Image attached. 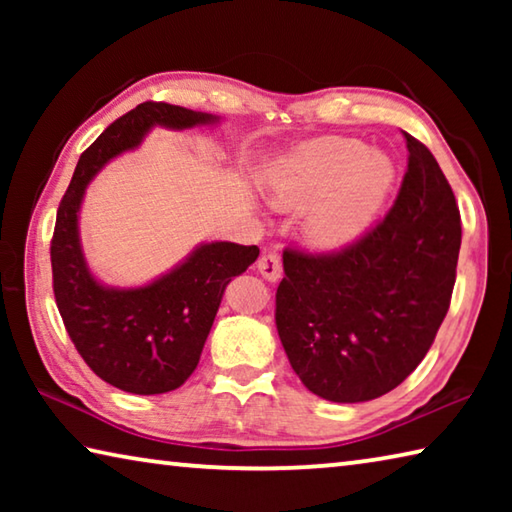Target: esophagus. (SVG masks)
Listing matches in <instances>:
<instances>
[{
    "label": "esophagus",
    "instance_id": "esophagus-1",
    "mask_svg": "<svg viewBox=\"0 0 512 512\" xmlns=\"http://www.w3.org/2000/svg\"><path fill=\"white\" fill-rule=\"evenodd\" d=\"M257 271L268 282H277L282 277V262L277 253H264L257 262Z\"/></svg>",
    "mask_w": 512,
    "mask_h": 512
}]
</instances>
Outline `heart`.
I'll list each match as a JSON object with an SVG mask.
<instances>
[{
	"instance_id": "obj_1",
	"label": "heart",
	"mask_w": 512,
	"mask_h": 512,
	"mask_svg": "<svg viewBox=\"0 0 512 512\" xmlns=\"http://www.w3.org/2000/svg\"><path fill=\"white\" fill-rule=\"evenodd\" d=\"M395 185V164L350 137H323L282 155L264 178L268 201L282 210H307L309 241L341 250L359 241Z\"/></svg>"
}]
</instances>
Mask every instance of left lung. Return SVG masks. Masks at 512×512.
Returning <instances> with one entry per match:
<instances>
[{"mask_svg": "<svg viewBox=\"0 0 512 512\" xmlns=\"http://www.w3.org/2000/svg\"><path fill=\"white\" fill-rule=\"evenodd\" d=\"M406 149L400 194L377 228L336 255H282L277 334L302 384L329 402H368L400 386L452 300L461 214L427 146L406 135Z\"/></svg>", "mask_w": 512, "mask_h": 512, "instance_id": "1", "label": "left lung"}]
</instances>
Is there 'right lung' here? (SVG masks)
<instances>
[{
    "instance_id": "right-lung-1",
    "label": "right lung",
    "mask_w": 512,
    "mask_h": 512,
    "mask_svg": "<svg viewBox=\"0 0 512 512\" xmlns=\"http://www.w3.org/2000/svg\"><path fill=\"white\" fill-rule=\"evenodd\" d=\"M221 117L171 103H140L103 131L76 164L51 239L54 296L69 339L110 386L135 395L176 391L192 375L219 311L225 284L244 273L257 246L198 244L183 262L142 287H108L88 266L79 216L85 189L110 160L135 151L155 126L189 131Z\"/></svg>"
}]
</instances>
